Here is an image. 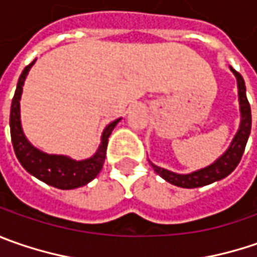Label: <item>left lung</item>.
Segmentation results:
<instances>
[{
  "mask_svg": "<svg viewBox=\"0 0 257 257\" xmlns=\"http://www.w3.org/2000/svg\"><path fill=\"white\" fill-rule=\"evenodd\" d=\"M230 70L237 79V89H239V105L241 119H240V126L236 137L233 138L227 151L220 158H217L211 165L201 168V170H197L194 173L177 174L151 162L154 171L158 175H161L165 181L177 185V187H183V188H197V187H203V185L211 184L218 180H223L224 177L233 173L234 168L237 167V164L241 160V155L244 152V148H246L249 135H250L251 112L249 100L246 97V86H244V80H243L241 74L231 67H230Z\"/></svg>",
  "mask_w": 257,
  "mask_h": 257,
  "instance_id": "1",
  "label": "left lung"
}]
</instances>
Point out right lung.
I'll return each instance as SVG.
<instances>
[{
  "label": "right lung",
  "instance_id": "1",
  "mask_svg": "<svg viewBox=\"0 0 257 257\" xmlns=\"http://www.w3.org/2000/svg\"><path fill=\"white\" fill-rule=\"evenodd\" d=\"M34 63L36 60L30 63L21 73V76L18 79L16 93L13 97V103H11L10 129H11V141H13L14 152L17 155L20 164L27 170L28 173L46 184L53 185L60 190H72V188L86 185L100 173L105 158H106L107 138L110 137L112 131L120 119L110 122L105 128L102 138H100V145L96 151V154L87 160L76 161L66 155H50V154H46L43 151L37 150L26 138L23 128H21V120H20V117H21L20 99H21V93H23V86H24L26 77H27L31 66Z\"/></svg>",
  "mask_w": 257,
  "mask_h": 257
}]
</instances>
